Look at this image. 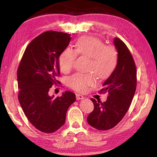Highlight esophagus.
I'll return each instance as SVG.
<instances>
[{"mask_svg": "<svg viewBox=\"0 0 157 157\" xmlns=\"http://www.w3.org/2000/svg\"><path fill=\"white\" fill-rule=\"evenodd\" d=\"M84 98L83 96L80 94H76V99H77V100H79V99H83Z\"/></svg>", "mask_w": 157, "mask_h": 157, "instance_id": "34e87169", "label": "esophagus"}]
</instances>
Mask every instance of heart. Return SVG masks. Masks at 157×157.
<instances>
[{"label": "heart", "instance_id": "heart-1", "mask_svg": "<svg viewBox=\"0 0 157 157\" xmlns=\"http://www.w3.org/2000/svg\"><path fill=\"white\" fill-rule=\"evenodd\" d=\"M77 54L89 58L88 70L93 73H76L68 79L69 86L77 92H84L96 83V76L106 78L115 70L118 61V52L113 45H105L98 38L83 36L75 44V50L66 48L59 58L61 71L67 73L73 68Z\"/></svg>", "mask_w": 157, "mask_h": 157}]
</instances>
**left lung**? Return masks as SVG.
<instances>
[{"mask_svg": "<svg viewBox=\"0 0 157 157\" xmlns=\"http://www.w3.org/2000/svg\"><path fill=\"white\" fill-rule=\"evenodd\" d=\"M118 52V61L115 70L100 90L108 92L105 102L91 98L94 109L87 117L88 124L99 130H107L119 122L129 109L137 84L136 67L124 42L118 38L114 39Z\"/></svg>", "mask_w": 157, "mask_h": 157, "instance_id": "1", "label": "left lung"}]
</instances>
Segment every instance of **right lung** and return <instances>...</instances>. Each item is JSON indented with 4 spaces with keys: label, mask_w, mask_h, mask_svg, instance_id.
<instances>
[{
    "label": "right lung",
    "mask_w": 157,
    "mask_h": 157,
    "mask_svg": "<svg viewBox=\"0 0 157 157\" xmlns=\"http://www.w3.org/2000/svg\"><path fill=\"white\" fill-rule=\"evenodd\" d=\"M71 39L68 33H42L27 46L17 69L19 101L28 120L42 132L52 133L62 126L68 108L76 100L69 91L56 99L48 94L59 83V58Z\"/></svg>",
    "instance_id": "add662e5"
}]
</instances>
